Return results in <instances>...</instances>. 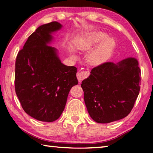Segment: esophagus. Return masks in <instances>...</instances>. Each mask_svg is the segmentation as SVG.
<instances>
[{
    "mask_svg": "<svg viewBox=\"0 0 153 153\" xmlns=\"http://www.w3.org/2000/svg\"><path fill=\"white\" fill-rule=\"evenodd\" d=\"M89 71H78L77 74V78L78 79V81L79 83H81L83 79H84L85 78L89 76Z\"/></svg>",
    "mask_w": 153,
    "mask_h": 153,
    "instance_id": "esophagus-1",
    "label": "esophagus"
}]
</instances>
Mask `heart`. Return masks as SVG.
Segmentation results:
<instances>
[{"label":"heart","mask_w":153,"mask_h":153,"mask_svg":"<svg viewBox=\"0 0 153 153\" xmlns=\"http://www.w3.org/2000/svg\"><path fill=\"white\" fill-rule=\"evenodd\" d=\"M98 45H99L89 55L90 63L94 66L102 65L110 60L115 50L116 42L114 38L108 37L107 33L95 32L82 41L80 48L89 51Z\"/></svg>","instance_id":"heart-1"}]
</instances>
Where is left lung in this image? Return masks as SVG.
<instances>
[{
    "label": "left lung",
    "instance_id": "left-lung-1",
    "mask_svg": "<svg viewBox=\"0 0 153 153\" xmlns=\"http://www.w3.org/2000/svg\"><path fill=\"white\" fill-rule=\"evenodd\" d=\"M140 75L138 60L133 57L93 68L81 84L92 120L108 123L128 116L139 94Z\"/></svg>",
    "mask_w": 153,
    "mask_h": 153
}]
</instances>
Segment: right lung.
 I'll return each instance as SVG.
<instances>
[{"instance_id":"obj_1","label":"right lung","mask_w":153,"mask_h":153,"mask_svg":"<svg viewBox=\"0 0 153 153\" xmlns=\"http://www.w3.org/2000/svg\"><path fill=\"white\" fill-rule=\"evenodd\" d=\"M61 27L56 22L38 27L19 51L15 62V92L25 112L38 121L57 120L71 88L78 84L76 67L62 63L56 48L49 46L52 33Z\"/></svg>"}]
</instances>
